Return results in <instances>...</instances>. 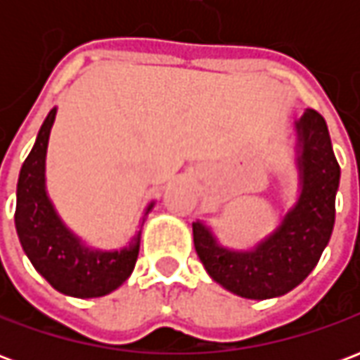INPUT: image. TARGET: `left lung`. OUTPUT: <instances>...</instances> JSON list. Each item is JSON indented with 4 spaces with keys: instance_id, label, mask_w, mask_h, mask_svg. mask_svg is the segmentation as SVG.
Returning <instances> with one entry per match:
<instances>
[{
    "instance_id": "left-lung-1",
    "label": "left lung",
    "mask_w": 360,
    "mask_h": 360,
    "mask_svg": "<svg viewBox=\"0 0 360 360\" xmlns=\"http://www.w3.org/2000/svg\"><path fill=\"white\" fill-rule=\"evenodd\" d=\"M301 195L279 227L252 250H229L195 221L196 255L214 281L245 299L289 293L314 270L332 237L340 164L324 117L307 110L295 123Z\"/></svg>"
}]
</instances>
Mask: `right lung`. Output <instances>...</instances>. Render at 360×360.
<instances>
[{
  "label": "right lung",
  "instance_id": "obj_1",
  "mask_svg": "<svg viewBox=\"0 0 360 360\" xmlns=\"http://www.w3.org/2000/svg\"><path fill=\"white\" fill-rule=\"evenodd\" d=\"M56 111L53 108L48 113L20 167L15 227L28 260L53 289L79 299L103 297L133 274L141 249V231L134 235L129 249L103 252L82 245L61 221L46 193V150ZM152 206L154 202H150L144 216Z\"/></svg>",
  "mask_w": 360,
  "mask_h": 360
}]
</instances>
